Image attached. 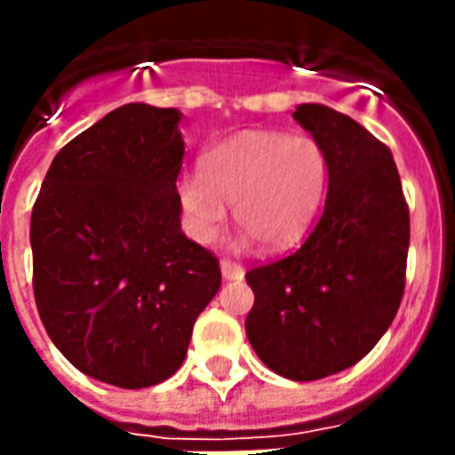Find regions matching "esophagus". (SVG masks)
I'll list each match as a JSON object with an SVG mask.
<instances>
[{
    "label": "esophagus",
    "instance_id": "34e87169",
    "mask_svg": "<svg viewBox=\"0 0 455 455\" xmlns=\"http://www.w3.org/2000/svg\"><path fill=\"white\" fill-rule=\"evenodd\" d=\"M243 267L234 259H221V276L227 278V281H241L243 278Z\"/></svg>",
    "mask_w": 455,
    "mask_h": 455
}]
</instances>
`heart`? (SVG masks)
<instances>
[{
  "mask_svg": "<svg viewBox=\"0 0 455 455\" xmlns=\"http://www.w3.org/2000/svg\"><path fill=\"white\" fill-rule=\"evenodd\" d=\"M325 177L328 163L316 139L248 130L205 153L203 174H186L177 191L196 241L220 235L228 203L235 205V224L262 248H281L309 224Z\"/></svg>",
  "mask_w": 455,
  "mask_h": 455,
  "instance_id": "1",
  "label": "heart"
}]
</instances>
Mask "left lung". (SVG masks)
I'll list each match as a JSON object with an SVG mask.
<instances>
[{"mask_svg": "<svg viewBox=\"0 0 455 455\" xmlns=\"http://www.w3.org/2000/svg\"><path fill=\"white\" fill-rule=\"evenodd\" d=\"M292 117L328 163V196L295 252L245 274V332L288 380L335 375L366 356L395 321L406 285L411 220L387 146L345 113L302 103Z\"/></svg>", "mask_w": 455, "mask_h": 455, "instance_id": "obj_1", "label": "left lung"}]
</instances>
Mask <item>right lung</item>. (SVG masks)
<instances>
[{"mask_svg": "<svg viewBox=\"0 0 455 455\" xmlns=\"http://www.w3.org/2000/svg\"><path fill=\"white\" fill-rule=\"evenodd\" d=\"M181 113L120 106L68 141L32 207V291L60 354L141 389L184 363L220 259L181 234Z\"/></svg>", "mask_w": 455, "mask_h": 455, "instance_id": "obj_1", "label": "right lung"}]
</instances>
